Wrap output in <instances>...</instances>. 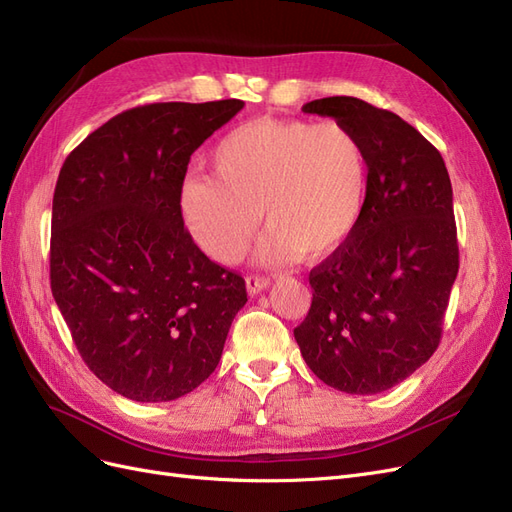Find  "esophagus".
Segmentation results:
<instances>
[{
    "label": "esophagus",
    "instance_id": "34e87169",
    "mask_svg": "<svg viewBox=\"0 0 512 512\" xmlns=\"http://www.w3.org/2000/svg\"><path fill=\"white\" fill-rule=\"evenodd\" d=\"M269 284H271V280H269V277H265V275L252 273V275L245 277V286H247V292H250V294L262 292L265 288H269Z\"/></svg>",
    "mask_w": 512,
    "mask_h": 512
}]
</instances>
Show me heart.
I'll return each instance as SVG.
<instances>
[{
	"label": "heart",
	"instance_id": "obj_1",
	"mask_svg": "<svg viewBox=\"0 0 512 512\" xmlns=\"http://www.w3.org/2000/svg\"><path fill=\"white\" fill-rule=\"evenodd\" d=\"M213 177L190 175L179 207L213 260L237 262L265 211L262 262L324 258L359 224L367 198V156L342 121L252 119L211 151Z\"/></svg>",
	"mask_w": 512,
	"mask_h": 512
}]
</instances>
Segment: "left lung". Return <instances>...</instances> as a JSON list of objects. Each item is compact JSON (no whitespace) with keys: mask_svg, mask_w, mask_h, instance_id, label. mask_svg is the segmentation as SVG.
I'll return each instance as SVG.
<instances>
[{"mask_svg":"<svg viewBox=\"0 0 512 512\" xmlns=\"http://www.w3.org/2000/svg\"><path fill=\"white\" fill-rule=\"evenodd\" d=\"M361 138L367 198L348 241L309 273L312 307L294 329L309 369L337 391L374 395L436 352L459 271L451 177L399 115L359 98L303 104Z\"/></svg>","mask_w":512,"mask_h":512,"instance_id":"left-lung-1","label":"left lung"}]
</instances>
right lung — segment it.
<instances>
[{"label":"right lung","instance_id":"right-lung-1","mask_svg":"<svg viewBox=\"0 0 512 512\" xmlns=\"http://www.w3.org/2000/svg\"><path fill=\"white\" fill-rule=\"evenodd\" d=\"M241 100L130 108L66 158L53 194L51 290L85 365L153 404L218 367L245 280L209 260L183 226L192 153Z\"/></svg>","mask_w":512,"mask_h":512}]
</instances>
